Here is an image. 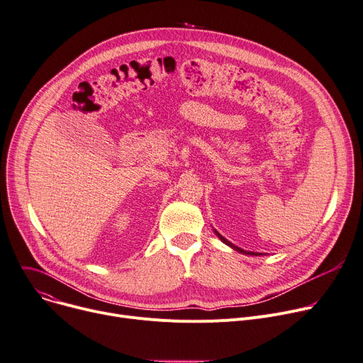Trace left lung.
<instances>
[{
    "mask_svg": "<svg viewBox=\"0 0 363 363\" xmlns=\"http://www.w3.org/2000/svg\"><path fill=\"white\" fill-rule=\"evenodd\" d=\"M215 234H216V235H218V237L220 238V241H222V242H225L227 245H230L231 248H234V250H235V252H238V253H242V255H250V256H260V255H262V253H253V252H245V250H242V248H240V247L234 245L233 242H230L228 240H225V238H224V237H222V235H220V234H219L218 231H215Z\"/></svg>",
    "mask_w": 363,
    "mask_h": 363,
    "instance_id": "1",
    "label": "left lung"
}]
</instances>
